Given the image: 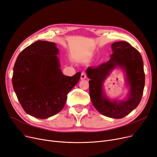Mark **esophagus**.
<instances>
[{"mask_svg": "<svg viewBox=\"0 0 157 157\" xmlns=\"http://www.w3.org/2000/svg\"><path fill=\"white\" fill-rule=\"evenodd\" d=\"M86 78V74L83 72L81 74V79H85Z\"/></svg>", "mask_w": 157, "mask_h": 157, "instance_id": "34e87169", "label": "esophagus"}]
</instances>
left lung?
Here are the masks:
<instances>
[{
    "label": "left lung",
    "instance_id": "obj_1",
    "mask_svg": "<svg viewBox=\"0 0 157 157\" xmlns=\"http://www.w3.org/2000/svg\"><path fill=\"white\" fill-rule=\"evenodd\" d=\"M112 54L106 63L89 67L86 73L89 81V93L95 108L102 115L113 119L123 118L137 107L145 85L144 63L140 52L126 42L112 44ZM115 67L124 72L129 90L126 99L110 100L103 90L106 78Z\"/></svg>",
    "mask_w": 157,
    "mask_h": 157
}]
</instances>
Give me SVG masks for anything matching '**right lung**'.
<instances>
[{
	"label": "right lung",
	"mask_w": 157,
	"mask_h": 157,
	"mask_svg": "<svg viewBox=\"0 0 157 157\" xmlns=\"http://www.w3.org/2000/svg\"><path fill=\"white\" fill-rule=\"evenodd\" d=\"M59 49L54 42L38 40L17 58L12 78L13 89L24 110L47 119L63 108L67 94L79 80V72L67 76L60 69Z\"/></svg>",
	"instance_id": "obj_1"
}]
</instances>
